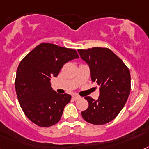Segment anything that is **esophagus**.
Wrapping results in <instances>:
<instances>
[{
	"mask_svg": "<svg viewBox=\"0 0 149 149\" xmlns=\"http://www.w3.org/2000/svg\"><path fill=\"white\" fill-rule=\"evenodd\" d=\"M72 98H73V99L77 100V99H79V98H80V96L77 95H72Z\"/></svg>",
	"mask_w": 149,
	"mask_h": 149,
	"instance_id": "obj_1",
	"label": "esophagus"
}]
</instances>
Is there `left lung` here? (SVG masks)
<instances>
[{"label": "left lung", "instance_id": "obj_1", "mask_svg": "<svg viewBox=\"0 0 149 149\" xmlns=\"http://www.w3.org/2000/svg\"><path fill=\"white\" fill-rule=\"evenodd\" d=\"M78 52L89 66L92 82L100 86L98 100L85 97L88 107L82 111V118L95 125L109 123L119 114L127 101L131 88L130 70L107 47L79 49Z\"/></svg>", "mask_w": 149, "mask_h": 149}]
</instances>
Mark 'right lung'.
Returning <instances> with one entry per match:
<instances>
[{
	"label": "right lung",
	"instance_id": "add662e5",
	"mask_svg": "<svg viewBox=\"0 0 149 149\" xmlns=\"http://www.w3.org/2000/svg\"><path fill=\"white\" fill-rule=\"evenodd\" d=\"M75 58H79L76 50L42 43L19 64L15 80L17 98L25 115L37 126L51 127L61 120L71 95L57 93L50 80Z\"/></svg>",
	"mask_w": 149,
	"mask_h": 149
}]
</instances>
